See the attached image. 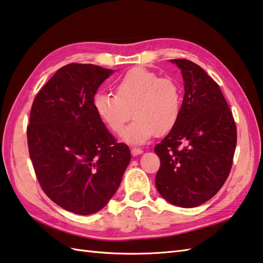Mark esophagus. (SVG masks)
Masks as SVG:
<instances>
[{
	"label": "esophagus",
	"instance_id": "1",
	"mask_svg": "<svg viewBox=\"0 0 263 263\" xmlns=\"http://www.w3.org/2000/svg\"><path fill=\"white\" fill-rule=\"evenodd\" d=\"M143 152H142V149H140V148H132L131 149V154L133 155V156H138V155H141Z\"/></svg>",
	"mask_w": 263,
	"mask_h": 263
}]
</instances>
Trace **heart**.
Returning <instances> with one entry per match:
<instances>
[{
    "label": "heart",
    "mask_w": 263,
    "mask_h": 263,
    "mask_svg": "<svg viewBox=\"0 0 263 263\" xmlns=\"http://www.w3.org/2000/svg\"><path fill=\"white\" fill-rule=\"evenodd\" d=\"M182 103V89L175 80L136 66L117 79L114 95H95L92 107L100 121L114 133L123 130L133 113L136 119L122 132L121 138L127 143L141 144L155 133L163 136L175 126Z\"/></svg>",
    "instance_id": "obj_1"
}]
</instances>
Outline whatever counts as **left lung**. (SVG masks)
Wrapping results in <instances>:
<instances>
[{"label":"left lung","mask_w":263,"mask_h":263,"mask_svg":"<svg viewBox=\"0 0 263 263\" xmlns=\"http://www.w3.org/2000/svg\"><path fill=\"white\" fill-rule=\"evenodd\" d=\"M182 72L184 98L175 126L155 153L156 187L167 202L194 208L211 199L230 175L236 125L219 86L189 60H170Z\"/></svg>","instance_id":"left-lung-1"}]
</instances>
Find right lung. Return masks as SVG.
I'll use <instances>...</instances> for the list:
<instances>
[{"label": "right lung", "mask_w": 263, "mask_h": 263, "mask_svg": "<svg viewBox=\"0 0 263 263\" xmlns=\"http://www.w3.org/2000/svg\"><path fill=\"white\" fill-rule=\"evenodd\" d=\"M114 72L64 65L32 103L27 139L33 170L47 197L73 214L102 210L130 164V149L116 142L92 107L98 88Z\"/></svg>", "instance_id": "right-lung-1"}]
</instances>
